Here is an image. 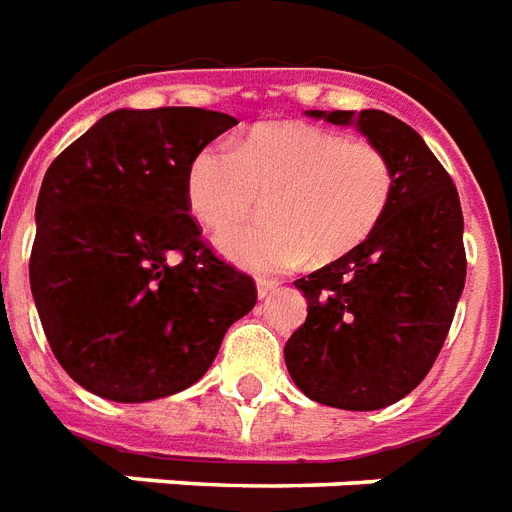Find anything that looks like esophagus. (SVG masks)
Segmentation results:
<instances>
[{
    "label": "esophagus",
    "instance_id": "obj_1",
    "mask_svg": "<svg viewBox=\"0 0 512 512\" xmlns=\"http://www.w3.org/2000/svg\"><path fill=\"white\" fill-rule=\"evenodd\" d=\"M276 282H271V279H260V282H257V298H260V301H263V298H268V295L274 293L276 290Z\"/></svg>",
    "mask_w": 512,
    "mask_h": 512
}]
</instances>
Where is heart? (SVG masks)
<instances>
[{"label": "heart", "mask_w": 512, "mask_h": 512, "mask_svg": "<svg viewBox=\"0 0 512 512\" xmlns=\"http://www.w3.org/2000/svg\"><path fill=\"white\" fill-rule=\"evenodd\" d=\"M266 195L255 225L217 238L222 255L252 274L328 263L363 244L393 195V165L380 146L312 124H263L236 149L206 146L184 170V200L208 230L246 219Z\"/></svg>", "instance_id": "1"}]
</instances>
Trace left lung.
I'll return each instance as SVG.
<instances>
[{
	"instance_id": "left-lung-1",
	"label": "left lung",
	"mask_w": 512,
	"mask_h": 512,
	"mask_svg": "<svg viewBox=\"0 0 512 512\" xmlns=\"http://www.w3.org/2000/svg\"><path fill=\"white\" fill-rule=\"evenodd\" d=\"M355 127L393 165L374 233L298 279L306 323L287 339V372L317 404L382 410L429 374L467 279L464 217L448 170L410 124L385 111H306Z\"/></svg>"
}]
</instances>
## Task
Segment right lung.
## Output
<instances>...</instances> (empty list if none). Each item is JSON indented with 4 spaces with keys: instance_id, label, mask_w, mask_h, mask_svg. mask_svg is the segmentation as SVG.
I'll list each match as a JSON object with an SVG mask.
<instances>
[{
    "instance_id": "obj_1",
    "label": "right lung",
    "mask_w": 512,
    "mask_h": 512,
    "mask_svg": "<svg viewBox=\"0 0 512 512\" xmlns=\"http://www.w3.org/2000/svg\"><path fill=\"white\" fill-rule=\"evenodd\" d=\"M236 124L203 108H121L45 170L29 285L56 361L94 396L184 391L252 312V276L203 244L184 200L189 157Z\"/></svg>"
}]
</instances>
